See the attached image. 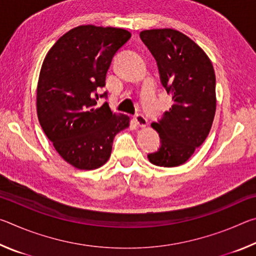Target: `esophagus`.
Here are the masks:
<instances>
[{"instance_id":"obj_1","label":"esophagus","mask_w":256,"mask_h":256,"mask_svg":"<svg viewBox=\"0 0 256 256\" xmlns=\"http://www.w3.org/2000/svg\"><path fill=\"white\" fill-rule=\"evenodd\" d=\"M134 120H136V123L141 128H144L146 126V124H148V120H146V118L142 114H136L134 116Z\"/></svg>"}]
</instances>
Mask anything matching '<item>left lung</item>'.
Segmentation results:
<instances>
[{
	"mask_svg": "<svg viewBox=\"0 0 256 256\" xmlns=\"http://www.w3.org/2000/svg\"><path fill=\"white\" fill-rule=\"evenodd\" d=\"M172 105L162 118L151 124L162 146L148 154L151 164L177 167L185 164L209 134L216 112V74L210 58L200 46L175 29L140 32Z\"/></svg>",
	"mask_w": 256,
	"mask_h": 256,
	"instance_id": "8db88e82",
	"label": "left lung"
}]
</instances>
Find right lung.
I'll use <instances>...</instances> for the list:
<instances>
[{
	"instance_id": "add662e5",
	"label": "right lung",
	"mask_w": 256,
	"mask_h": 256,
	"mask_svg": "<svg viewBox=\"0 0 256 256\" xmlns=\"http://www.w3.org/2000/svg\"><path fill=\"white\" fill-rule=\"evenodd\" d=\"M131 38L122 28L79 26L64 34L42 62L37 86V115L55 150L78 170L107 162L116 134L130 118L108 104L96 107L112 56Z\"/></svg>"
}]
</instances>
